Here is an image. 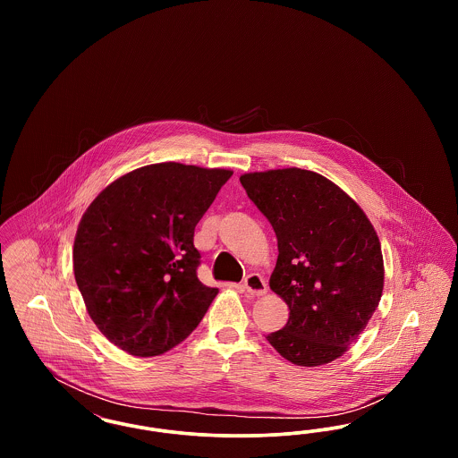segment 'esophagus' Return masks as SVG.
Masks as SVG:
<instances>
[{"label": "esophagus", "instance_id": "1", "mask_svg": "<svg viewBox=\"0 0 458 458\" xmlns=\"http://www.w3.org/2000/svg\"><path fill=\"white\" fill-rule=\"evenodd\" d=\"M243 288H245L247 293L261 297V295H264V293L267 292V284L264 282V278H262L261 275L252 273V275H249V276L243 280Z\"/></svg>", "mask_w": 458, "mask_h": 458}]
</instances>
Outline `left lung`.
Segmentation results:
<instances>
[{"mask_svg": "<svg viewBox=\"0 0 458 458\" xmlns=\"http://www.w3.org/2000/svg\"><path fill=\"white\" fill-rule=\"evenodd\" d=\"M240 183L278 239L269 286L290 318L267 342L295 366L338 359L381 301L385 266L374 226L323 174L284 168L242 174Z\"/></svg>", "mask_w": 458, "mask_h": 458, "instance_id": "1", "label": "left lung"}]
</instances>
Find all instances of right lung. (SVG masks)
<instances>
[{"label": "right lung", "instance_id": "right-lung-1", "mask_svg": "<svg viewBox=\"0 0 458 458\" xmlns=\"http://www.w3.org/2000/svg\"><path fill=\"white\" fill-rule=\"evenodd\" d=\"M232 174L148 165L90 202L73 242V273L90 319L113 345L161 355L200 323L218 288L197 278L194 230Z\"/></svg>", "mask_w": 458, "mask_h": 458}]
</instances>
